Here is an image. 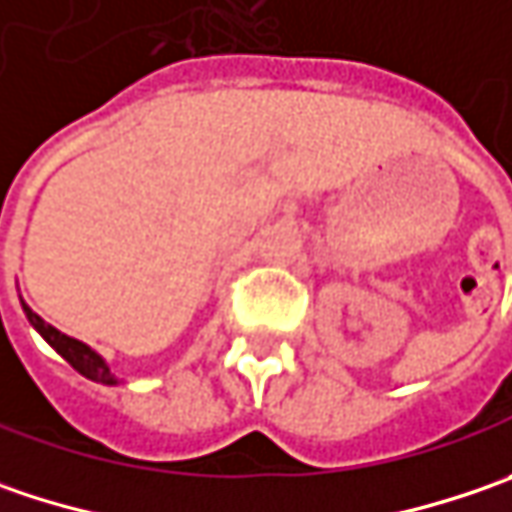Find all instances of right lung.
I'll list each match as a JSON object with an SVG mask.
<instances>
[{"label":"right lung","mask_w":512,"mask_h":512,"mask_svg":"<svg viewBox=\"0 0 512 512\" xmlns=\"http://www.w3.org/2000/svg\"><path fill=\"white\" fill-rule=\"evenodd\" d=\"M22 309H25V315H28V321L34 323V329L48 341V344L54 346L56 352L71 364V367L77 369L79 375H85V378H91V381H100V384H117V378L111 375V369L108 364L102 361L100 355L91 349V346H85L82 341H74V338H68V335H62L59 329H54L51 323H45L36 312H31L25 303H22Z\"/></svg>","instance_id":"add662e5"}]
</instances>
